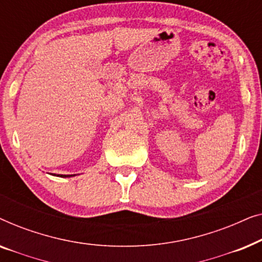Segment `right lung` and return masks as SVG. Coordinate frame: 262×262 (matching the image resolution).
Returning a JSON list of instances; mask_svg holds the SVG:
<instances>
[{
	"label": "right lung",
	"mask_w": 262,
	"mask_h": 262,
	"mask_svg": "<svg viewBox=\"0 0 262 262\" xmlns=\"http://www.w3.org/2000/svg\"><path fill=\"white\" fill-rule=\"evenodd\" d=\"M53 175H56V174H53ZM57 177H59V178H71V177H75V174H73V175H63V174H58V175H57Z\"/></svg>",
	"instance_id": "add662e5"
}]
</instances>
